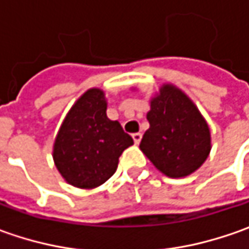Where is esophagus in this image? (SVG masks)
I'll list each match as a JSON object with an SVG mask.
<instances>
[{
	"label": "esophagus",
	"instance_id": "1",
	"mask_svg": "<svg viewBox=\"0 0 249 249\" xmlns=\"http://www.w3.org/2000/svg\"><path fill=\"white\" fill-rule=\"evenodd\" d=\"M141 137H142V134H141V133H134V134H133V140H134V142H136V144H140Z\"/></svg>",
	"mask_w": 249,
	"mask_h": 249
}]
</instances>
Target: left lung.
<instances>
[{
    "instance_id": "left-lung-1",
    "label": "left lung",
    "mask_w": 249,
    "mask_h": 249,
    "mask_svg": "<svg viewBox=\"0 0 249 249\" xmlns=\"http://www.w3.org/2000/svg\"><path fill=\"white\" fill-rule=\"evenodd\" d=\"M149 129L140 149L165 176L186 177L211 152V131L196 104L173 84H163L151 100Z\"/></svg>"
}]
</instances>
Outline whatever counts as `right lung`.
I'll list each match as a JSON object with an SVG mask.
<instances>
[{
    "instance_id": "right-lung-1",
    "label": "right lung",
    "mask_w": 249,
    "mask_h": 249,
    "mask_svg": "<svg viewBox=\"0 0 249 249\" xmlns=\"http://www.w3.org/2000/svg\"><path fill=\"white\" fill-rule=\"evenodd\" d=\"M130 145L133 139L118 120L107 116L104 91L90 89L62 122L53 158L66 183L89 190L104 184L116 172L119 157Z\"/></svg>"
}]
</instances>
